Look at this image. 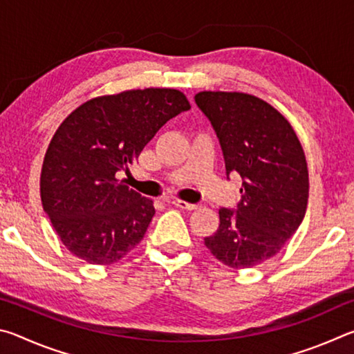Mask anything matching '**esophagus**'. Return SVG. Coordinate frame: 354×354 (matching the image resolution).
<instances>
[{"mask_svg":"<svg viewBox=\"0 0 354 354\" xmlns=\"http://www.w3.org/2000/svg\"><path fill=\"white\" fill-rule=\"evenodd\" d=\"M171 205L176 206L179 209H185V211H194V209H196V205H192V203H185L183 200H171Z\"/></svg>","mask_w":354,"mask_h":354,"instance_id":"1","label":"esophagus"}]
</instances>
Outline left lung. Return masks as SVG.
<instances>
[{"mask_svg": "<svg viewBox=\"0 0 354 354\" xmlns=\"http://www.w3.org/2000/svg\"><path fill=\"white\" fill-rule=\"evenodd\" d=\"M195 103L209 118L223 151L226 176L242 178L236 209L221 207L207 250L231 268H251L284 247L308 207L309 176L295 131L266 101L241 92H200Z\"/></svg>", "mask_w": 354, "mask_h": 354, "instance_id": "left-lung-1", "label": "left lung"}]
</instances>
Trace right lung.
<instances>
[{
  "mask_svg": "<svg viewBox=\"0 0 354 354\" xmlns=\"http://www.w3.org/2000/svg\"><path fill=\"white\" fill-rule=\"evenodd\" d=\"M189 109L175 88H143L88 100L64 120L46 149L40 196L70 253L109 266L142 241L153 201L117 175L170 118Z\"/></svg>",
  "mask_w": 354,
  "mask_h": 354,
  "instance_id": "obj_1",
  "label": "right lung"
}]
</instances>
